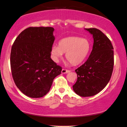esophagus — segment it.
I'll return each mask as SVG.
<instances>
[{
  "instance_id": "esophagus-1",
  "label": "esophagus",
  "mask_w": 127,
  "mask_h": 127,
  "mask_svg": "<svg viewBox=\"0 0 127 127\" xmlns=\"http://www.w3.org/2000/svg\"><path fill=\"white\" fill-rule=\"evenodd\" d=\"M62 74H65V73H67L70 72V70H67V69H62Z\"/></svg>"
}]
</instances>
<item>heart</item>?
<instances>
[{
  "instance_id": "heart-1",
  "label": "heart",
  "mask_w": 127,
  "mask_h": 127,
  "mask_svg": "<svg viewBox=\"0 0 127 127\" xmlns=\"http://www.w3.org/2000/svg\"><path fill=\"white\" fill-rule=\"evenodd\" d=\"M91 43L88 39L77 36L64 38L58 43V46L52 47L51 54L55 62H58L64 53L66 60L73 65H78L84 62L90 54Z\"/></svg>"
}]
</instances>
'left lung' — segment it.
<instances>
[{
    "label": "left lung",
    "mask_w": 127,
    "mask_h": 127,
    "mask_svg": "<svg viewBox=\"0 0 127 127\" xmlns=\"http://www.w3.org/2000/svg\"><path fill=\"white\" fill-rule=\"evenodd\" d=\"M93 36L94 44L89 58L76 69L77 80L73 90L80 96H91L108 84L113 70V47L109 38L96 28L85 29Z\"/></svg>",
    "instance_id": "8db88e82"
}]
</instances>
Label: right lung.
<instances>
[{
  "instance_id": "1",
  "label": "right lung",
  "mask_w": 127,
  "mask_h": 127,
  "mask_svg": "<svg viewBox=\"0 0 127 127\" xmlns=\"http://www.w3.org/2000/svg\"><path fill=\"white\" fill-rule=\"evenodd\" d=\"M53 27H29L22 31L11 47L10 65L15 85L24 94L41 98L50 91L62 67L51 58L55 40Z\"/></svg>"
}]
</instances>
